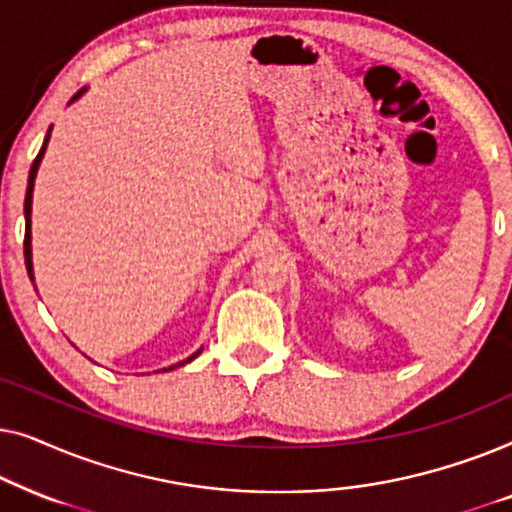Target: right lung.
Listing matches in <instances>:
<instances>
[{
    "label": "right lung",
    "mask_w": 512,
    "mask_h": 512,
    "mask_svg": "<svg viewBox=\"0 0 512 512\" xmlns=\"http://www.w3.org/2000/svg\"><path fill=\"white\" fill-rule=\"evenodd\" d=\"M86 90H88V88H81L79 93H76V95L72 97V100H69V104L79 100V97H81L83 93H86ZM51 130H53V125H51V128H48L44 144H41V149H39V156L34 158V163H32V167H30V177H27V193H25V244H23V247H25V265H27V275H30L32 284H34V265H32V193H34V179H37L39 165H41V160H44V153H46L48 139H51ZM34 289H37V286H34ZM200 352H202V349H198V352L188 356L186 361H179V363H174V366H170V368H163V370H174V368H179V366H186V363H191V361L195 359V356H200Z\"/></svg>",
    "instance_id": "obj_1"
}]
</instances>
